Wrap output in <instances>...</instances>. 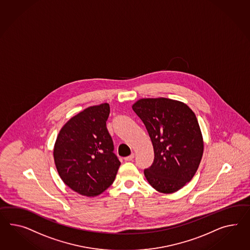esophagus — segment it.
Segmentation results:
<instances>
[{
    "label": "esophagus",
    "mask_w": 250,
    "mask_h": 250,
    "mask_svg": "<svg viewBox=\"0 0 250 250\" xmlns=\"http://www.w3.org/2000/svg\"><path fill=\"white\" fill-rule=\"evenodd\" d=\"M134 153L130 154V155H129V156H128V157L124 158V160H126V161H130V160H133V159H134Z\"/></svg>",
    "instance_id": "1"
}]
</instances>
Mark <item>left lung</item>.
Returning a JSON list of instances; mask_svg holds the SVG:
<instances>
[{
	"label": "left lung",
	"instance_id": "left-lung-1",
	"mask_svg": "<svg viewBox=\"0 0 250 250\" xmlns=\"http://www.w3.org/2000/svg\"><path fill=\"white\" fill-rule=\"evenodd\" d=\"M146 126L154 149L152 165L144 170L157 191L171 194L192 179L202 159L204 141L197 117L186 103L144 98L132 105Z\"/></svg>",
	"mask_w": 250,
	"mask_h": 250
}]
</instances>
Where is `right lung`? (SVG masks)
<instances>
[{
	"instance_id": "1",
	"label": "right lung",
	"mask_w": 250,
	"mask_h": 250,
	"mask_svg": "<svg viewBox=\"0 0 250 250\" xmlns=\"http://www.w3.org/2000/svg\"><path fill=\"white\" fill-rule=\"evenodd\" d=\"M109 103L83 109L60 130L53 147L59 176L72 190L95 197L115 179L120 160L106 127Z\"/></svg>"
}]
</instances>
